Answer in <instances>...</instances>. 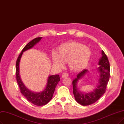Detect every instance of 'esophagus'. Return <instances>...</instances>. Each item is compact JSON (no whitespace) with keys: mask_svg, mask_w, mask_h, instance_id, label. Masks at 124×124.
I'll return each instance as SVG.
<instances>
[{"mask_svg":"<svg viewBox=\"0 0 124 124\" xmlns=\"http://www.w3.org/2000/svg\"><path fill=\"white\" fill-rule=\"evenodd\" d=\"M68 77V74H67V73H64L63 75H62V78H66Z\"/></svg>","mask_w":124,"mask_h":124,"instance_id":"esophagus-1","label":"esophagus"}]
</instances>
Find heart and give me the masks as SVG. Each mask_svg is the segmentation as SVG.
Listing matches in <instances>:
<instances>
[{
	"label": "heart",
	"instance_id": "obj_1",
	"mask_svg": "<svg viewBox=\"0 0 124 124\" xmlns=\"http://www.w3.org/2000/svg\"><path fill=\"white\" fill-rule=\"evenodd\" d=\"M91 54L88 47L76 41H70L60 46L57 53L52 54V59L54 65L59 69L63 67V62H67L71 70L78 71L87 65Z\"/></svg>",
	"mask_w": 124,
	"mask_h": 124
}]
</instances>
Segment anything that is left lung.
<instances>
[{
    "instance_id": "8db88e82",
    "label": "left lung",
    "mask_w": 124,
    "mask_h": 124,
    "mask_svg": "<svg viewBox=\"0 0 124 124\" xmlns=\"http://www.w3.org/2000/svg\"><path fill=\"white\" fill-rule=\"evenodd\" d=\"M102 57L99 62V70L100 72L98 85L95 89L90 93H86L80 92L77 88V82L87 72L84 70L79 73L77 78L72 81L73 93L76 101L83 106H87L92 104L102 97L106 91V87L110 77V64L106 54L103 50L102 51Z\"/></svg>"
}]
</instances>
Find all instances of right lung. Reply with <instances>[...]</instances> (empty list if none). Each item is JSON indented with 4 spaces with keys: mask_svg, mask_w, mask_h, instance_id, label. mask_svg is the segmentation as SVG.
<instances>
[{
    "mask_svg": "<svg viewBox=\"0 0 124 124\" xmlns=\"http://www.w3.org/2000/svg\"><path fill=\"white\" fill-rule=\"evenodd\" d=\"M41 38L42 37L36 38L25 46L17 58L16 64V80L18 85L19 86L21 93L29 102L38 106H43V105H46L52 99L55 88H56L58 82L60 81L59 76L58 75H56L49 76L47 85L43 91L39 93L32 92L26 87L20 79L19 75V62L23 53L25 50L33 47L37 43L39 42Z\"/></svg>",
    "mask_w": 124,
    "mask_h": 124,
    "instance_id": "1",
    "label": "right lung"
}]
</instances>
